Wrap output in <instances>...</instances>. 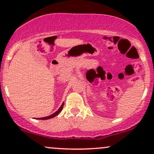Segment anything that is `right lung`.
<instances>
[{
	"mask_svg": "<svg viewBox=\"0 0 154 154\" xmlns=\"http://www.w3.org/2000/svg\"><path fill=\"white\" fill-rule=\"evenodd\" d=\"M63 103L61 104V106H60V108L59 109H58L57 111H56V112H54V114H51L50 116H45V117H42V118H38V119H43V120H45V119H51V118H54L56 116H57L58 114H59L60 112H61V111H62V109H63Z\"/></svg>",
	"mask_w": 154,
	"mask_h": 154,
	"instance_id": "add662e5",
	"label": "right lung"
}]
</instances>
